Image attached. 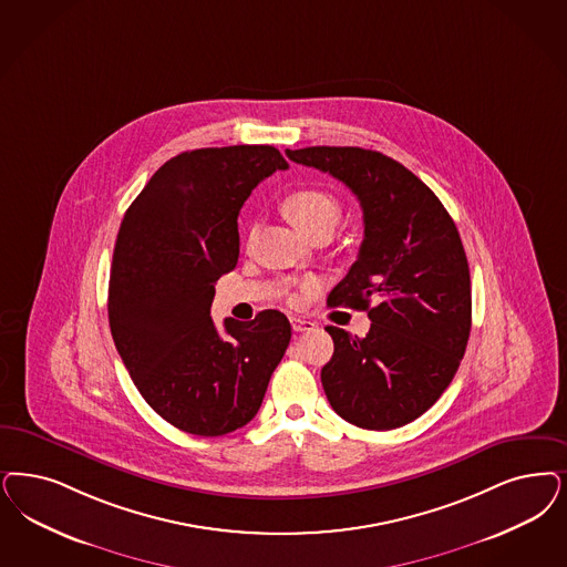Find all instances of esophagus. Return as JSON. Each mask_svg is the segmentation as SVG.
I'll use <instances>...</instances> for the list:
<instances>
[{"instance_id":"esophagus-1","label":"esophagus","mask_w":567,"mask_h":567,"mask_svg":"<svg viewBox=\"0 0 567 567\" xmlns=\"http://www.w3.org/2000/svg\"><path fill=\"white\" fill-rule=\"evenodd\" d=\"M291 327H293L295 332H306V331H313V324L312 320H306V318H291Z\"/></svg>"}]
</instances>
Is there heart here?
<instances>
[{
	"label": "heart",
	"mask_w": 567,
	"mask_h": 567,
	"mask_svg": "<svg viewBox=\"0 0 567 567\" xmlns=\"http://www.w3.org/2000/svg\"><path fill=\"white\" fill-rule=\"evenodd\" d=\"M285 212L295 226L310 238L318 233H332L343 215V209L334 196L316 188L291 193L285 198ZM299 293L289 295L291 303H299Z\"/></svg>",
	"instance_id": "1"
}]
</instances>
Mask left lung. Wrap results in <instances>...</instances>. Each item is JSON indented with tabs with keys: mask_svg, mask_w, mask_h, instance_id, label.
<instances>
[{
	"mask_svg": "<svg viewBox=\"0 0 567 567\" xmlns=\"http://www.w3.org/2000/svg\"><path fill=\"white\" fill-rule=\"evenodd\" d=\"M287 156L343 182L364 214L358 259L327 301L369 312L371 331L358 339L327 327L334 352L320 372L324 393L355 427H402L430 411L465 355L471 278L458 230L440 198L390 156L358 146Z\"/></svg>",
	"mask_w": 567,
	"mask_h": 567,
	"instance_id": "obj_1",
	"label": "left lung"
}]
</instances>
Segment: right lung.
Segmentation results:
<instances>
[{"label": "right lung", "mask_w": 567, "mask_h": 567, "mask_svg": "<svg viewBox=\"0 0 567 567\" xmlns=\"http://www.w3.org/2000/svg\"><path fill=\"white\" fill-rule=\"evenodd\" d=\"M274 146L198 148L169 158L123 215L109 324L148 406L177 430L226 435L254 419L289 348L278 310L251 322L209 316L215 282L238 261V214L255 186L287 169Z\"/></svg>", "instance_id": "add662e5"}]
</instances>
